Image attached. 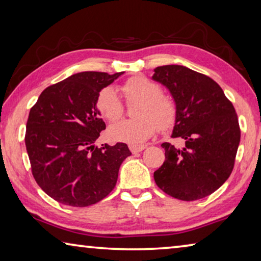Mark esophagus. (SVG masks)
<instances>
[{
    "instance_id": "esophagus-1",
    "label": "esophagus",
    "mask_w": 261,
    "mask_h": 261,
    "mask_svg": "<svg viewBox=\"0 0 261 261\" xmlns=\"http://www.w3.org/2000/svg\"><path fill=\"white\" fill-rule=\"evenodd\" d=\"M129 148H130V151L134 153V154H136V153H139V152H141L143 151V149H145V146L144 145H130L129 146Z\"/></svg>"
}]
</instances>
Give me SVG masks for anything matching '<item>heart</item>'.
I'll list each match as a JSON object with an SVG mask.
<instances>
[{
    "mask_svg": "<svg viewBox=\"0 0 261 261\" xmlns=\"http://www.w3.org/2000/svg\"><path fill=\"white\" fill-rule=\"evenodd\" d=\"M121 91L127 103L138 102L134 110L136 120L120 121L110 125L109 138L131 145H140L151 138L159 127L168 130L177 118V106L175 101L162 93L158 83L145 76H135L123 84ZM95 106L102 117L108 121L120 118L124 107L112 87H103L96 95Z\"/></svg>",
    "mask_w": 261,
    "mask_h": 261,
    "instance_id": "1",
    "label": "heart"
}]
</instances>
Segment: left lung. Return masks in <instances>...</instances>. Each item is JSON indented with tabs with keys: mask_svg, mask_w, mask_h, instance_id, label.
<instances>
[{
	"mask_svg": "<svg viewBox=\"0 0 261 261\" xmlns=\"http://www.w3.org/2000/svg\"><path fill=\"white\" fill-rule=\"evenodd\" d=\"M153 79L170 91L177 106L173 138L183 148L163 143L166 160L154 171L163 192L192 201L216 191L230 176L241 140L236 110L222 88L206 74L183 65L154 69Z\"/></svg>",
	"mask_w": 261,
	"mask_h": 261,
	"instance_id": "1",
	"label": "left lung"
}]
</instances>
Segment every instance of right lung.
I'll use <instances>...</instances> for the list:
<instances>
[{
    "instance_id": "obj_1",
    "label": "right lung",
    "mask_w": 261,
    "mask_h": 261,
    "mask_svg": "<svg viewBox=\"0 0 261 261\" xmlns=\"http://www.w3.org/2000/svg\"><path fill=\"white\" fill-rule=\"evenodd\" d=\"M123 72L85 71L42 91L30 110L25 145L32 175L61 204L86 207L113 191L122 162L131 152L124 143L95 146L106 124L96 95Z\"/></svg>"
}]
</instances>
